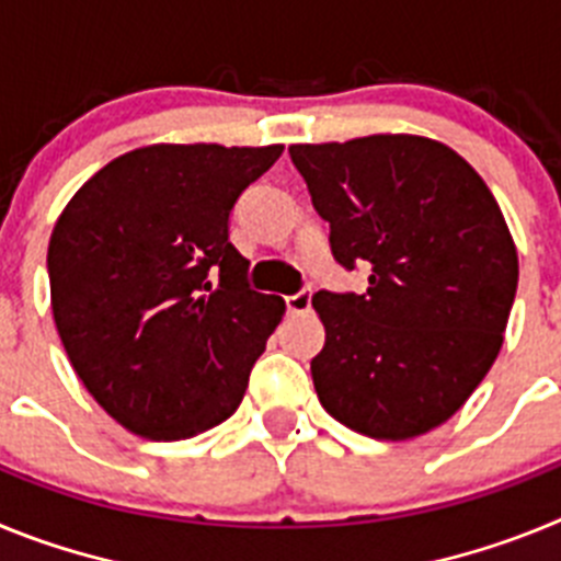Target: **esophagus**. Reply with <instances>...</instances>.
Instances as JSON below:
<instances>
[{
	"instance_id": "obj_1",
	"label": "esophagus",
	"mask_w": 561,
	"mask_h": 561,
	"mask_svg": "<svg viewBox=\"0 0 561 561\" xmlns=\"http://www.w3.org/2000/svg\"><path fill=\"white\" fill-rule=\"evenodd\" d=\"M286 309L289 314H304V311L311 309V289H300L295 295L286 297Z\"/></svg>"
}]
</instances>
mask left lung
Instances as JSON below:
<instances>
[{
  "label": "left lung",
  "mask_w": 561,
  "mask_h": 561,
  "mask_svg": "<svg viewBox=\"0 0 561 561\" xmlns=\"http://www.w3.org/2000/svg\"><path fill=\"white\" fill-rule=\"evenodd\" d=\"M329 221L331 255L368 289L311 297L325 325L311 359L320 404L370 438L430 433L463 408L503 345L517 247L469 162L415 134L291 146Z\"/></svg>",
  "instance_id": "obj_1"
}]
</instances>
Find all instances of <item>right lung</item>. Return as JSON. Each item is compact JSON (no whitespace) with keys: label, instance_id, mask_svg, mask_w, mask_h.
<instances>
[{"label":"right lung","instance_id":"1","mask_svg":"<svg viewBox=\"0 0 561 561\" xmlns=\"http://www.w3.org/2000/svg\"><path fill=\"white\" fill-rule=\"evenodd\" d=\"M284 146H146L64 207L47 272L56 329L95 401L131 433L191 438L236 413L284 297L250 289L238 196Z\"/></svg>","mask_w":561,"mask_h":561}]
</instances>
